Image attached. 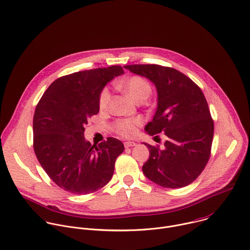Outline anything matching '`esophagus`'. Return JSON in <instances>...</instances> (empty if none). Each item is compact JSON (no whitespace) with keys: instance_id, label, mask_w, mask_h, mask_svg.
I'll list each match as a JSON object with an SVG mask.
<instances>
[{"instance_id":"1","label":"esophagus","mask_w":250,"mask_h":250,"mask_svg":"<svg viewBox=\"0 0 250 250\" xmlns=\"http://www.w3.org/2000/svg\"><path fill=\"white\" fill-rule=\"evenodd\" d=\"M135 145H136V143L133 142V141H126V142H125V148L133 147V146H135Z\"/></svg>"}]
</instances>
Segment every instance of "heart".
Instances as JSON below:
<instances>
[{
    "label": "heart",
    "instance_id": "obj_1",
    "mask_svg": "<svg viewBox=\"0 0 250 250\" xmlns=\"http://www.w3.org/2000/svg\"><path fill=\"white\" fill-rule=\"evenodd\" d=\"M117 86L125 90L137 103H140L146 100L152 91V87L149 82L139 76L130 77L123 81L122 83H118ZM110 100H111V92L108 87H104L99 94V99H98L99 109L101 111L107 110L110 104ZM140 125H141L140 119H123L116 122V124L114 125V128L117 133H119L124 137H133L137 134L138 127Z\"/></svg>",
    "mask_w": 250,
    "mask_h": 250
}]
</instances>
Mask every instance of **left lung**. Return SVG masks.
Instances as JSON below:
<instances>
[{"mask_svg":"<svg viewBox=\"0 0 250 250\" xmlns=\"http://www.w3.org/2000/svg\"><path fill=\"white\" fill-rule=\"evenodd\" d=\"M124 67L155 84L158 107L145 130L152 136L161 132L167 136L163 148L144 143L150 152L142 167L144 175L165 188L188 186L206 167L214 133L203 91L190 78L173 68L155 64Z\"/></svg>","mask_w":250,"mask_h":250,"instance_id":"8db88e82","label":"left lung"}]
</instances>
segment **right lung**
I'll return each mask as SVG.
<instances>
[{"instance_id": "1", "label": "right lung", "mask_w": 250, "mask_h": 250, "mask_svg": "<svg viewBox=\"0 0 250 250\" xmlns=\"http://www.w3.org/2000/svg\"><path fill=\"white\" fill-rule=\"evenodd\" d=\"M121 66L81 71L55 80L42 94L34 114V151L49 178L63 190L86 195L112 178L122 141L108 137L97 146L85 140L84 125L99 112L101 90Z\"/></svg>"}]
</instances>
